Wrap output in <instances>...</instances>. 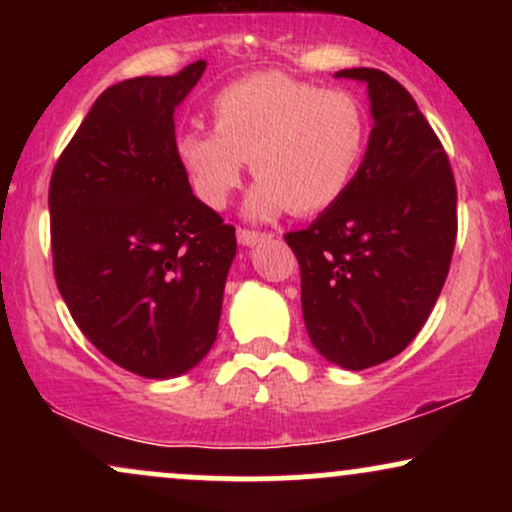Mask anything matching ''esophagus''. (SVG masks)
Returning <instances> with one entry per match:
<instances>
[{
	"label": "esophagus",
	"instance_id": "1",
	"mask_svg": "<svg viewBox=\"0 0 512 512\" xmlns=\"http://www.w3.org/2000/svg\"><path fill=\"white\" fill-rule=\"evenodd\" d=\"M267 233L252 231V228H238V243L240 245H255L257 240H262Z\"/></svg>",
	"mask_w": 512,
	"mask_h": 512
}]
</instances>
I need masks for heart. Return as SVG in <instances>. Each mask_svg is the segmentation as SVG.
<instances>
[{
  "label": "heart",
  "instance_id": "obj_1",
  "mask_svg": "<svg viewBox=\"0 0 512 512\" xmlns=\"http://www.w3.org/2000/svg\"><path fill=\"white\" fill-rule=\"evenodd\" d=\"M214 127L192 125L175 151L192 192L223 209L250 161L257 219L289 209L308 216L349 190L368 146V113L346 88H320L281 72L245 76L211 98Z\"/></svg>",
  "mask_w": 512,
  "mask_h": 512
}]
</instances>
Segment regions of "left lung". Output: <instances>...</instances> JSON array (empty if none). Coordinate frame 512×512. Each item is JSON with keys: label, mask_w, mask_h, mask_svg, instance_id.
<instances>
[{"label": "left lung", "mask_w": 512, "mask_h": 512, "mask_svg": "<svg viewBox=\"0 0 512 512\" xmlns=\"http://www.w3.org/2000/svg\"><path fill=\"white\" fill-rule=\"evenodd\" d=\"M368 84V149L349 190L284 240L301 267L310 342L363 370L419 334L450 272L457 187L448 154L411 93L380 69H342Z\"/></svg>", "instance_id": "1"}]
</instances>
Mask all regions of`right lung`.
<instances>
[{
    "label": "right lung",
    "instance_id": "1",
    "mask_svg": "<svg viewBox=\"0 0 512 512\" xmlns=\"http://www.w3.org/2000/svg\"><path fill=\"white\" fill-rule=\"evenodd\" d=\"M204 69L105 88L50 178L57 289L88 342L142 378L207 356L236 257V228L192 195L175 151V105Z\"/></svg>",
    "mask_w": 512,
    "mask_h": 512
}]
</instances>
